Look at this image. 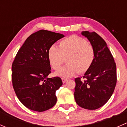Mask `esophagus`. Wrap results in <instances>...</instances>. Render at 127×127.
Masks as SVG:
<instances>
[{
	"label": "esophagus",
	"mask_w": 127,
	"mask_h": 127,
	"mask_svg": "<svg viewBox=\"0 0 127 127\" xmlns=\"http://www.w3.org/2000/svg\"><path fill=\"white\" fill-rule=\"evenodd\" d=\"M61 80H62V81H63V83H65V82L67 81V79H65V78H63V77H62V78H61Z\"/></svg>",
	"instance_id": "obj_1"
}]
</instances>
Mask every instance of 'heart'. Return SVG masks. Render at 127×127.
Listing matches in <instances>:
<instances>
[{
	"label": "heart",
	"mask_w": 127,
	"mask_h": 127,
	"mask_svg": "<svg viewBox=\"0 0 127 127\" xmlns=\"http://www.w3.org/2000/svg\"><path fill=\"white\" fill-rule=\"evenodd\" d=\"M48 55L50 64L55 70L59 69L66 59L67 64L56 74L64 77H70L78 72H87L92 66L95 54L93 46L86 40L72 35L61 40L59 48L51 46Z\"/></svg>",
	"instance_id": "obj_1"
}]
</instances>
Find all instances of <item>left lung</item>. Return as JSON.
I'll use <instances>...</instances> for the list:
<instances>
[{
  "instance_id": "1",
  "label": "left lung",
  "mask_w": 127,
  "mask_h": 127,
  "mask_svg": "<svg viewBox=\"0 0 127 127\" xmlns=\"http://www.w3.org/2000/svg\"><path fill=\"white\" fill-rule=\"evenodd\" d=\"M93 46L94 59L83 78L75 79L74 98L81 107L95 110L112 96L117 83L116 64L104 39L95 32L81 33Z\"/></svg>"
}]
</instances>
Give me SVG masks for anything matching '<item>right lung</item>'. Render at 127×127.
Instances as JSON below:
<instances>
[{
  "instance_id": "right-lung-1",
  "label": "right lung",
  "mask_w": 127,
  "mask_h": 127,
  "mask_svg": "<svg viewBox=\"0 0 127 127\" xmlns=\"http://www.w3.org/2000/svg\"><path fill=\"white\" fill-rule=\"evenodd\" d=\"M63 34L41 30L28 36L16 55L12 66V81L17 97L30 110L43 112L56 104V91L63 84L51 73L49 48Z\"/></svg>"
}]
</instances>
